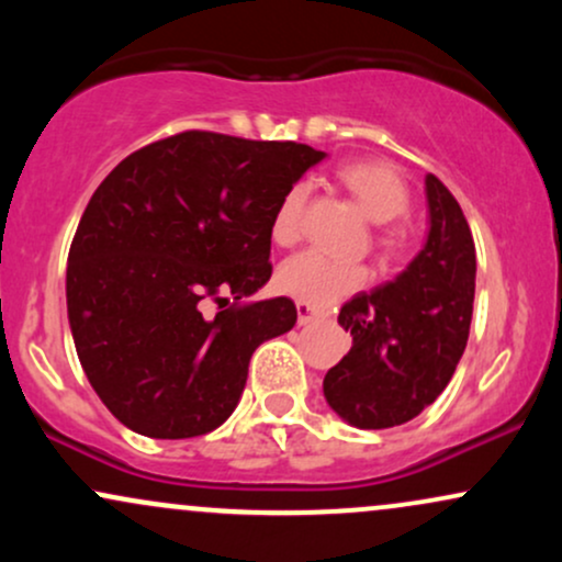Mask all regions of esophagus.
Segmentation results:
<instances>
[{"instance_id": "34e87169", "label": "esophagus", "mask_w": 562, "mask_h": 562, "mask_svg": "<svg viewBox=\"0 0 562 562\" xmlns=\"http://www.w3.org/2000/svg\"><path fill=\"white\" fill-rule=\"evenodd\" d=\"M295 312H299V325H308V322H314V319H319V308H314L312 303H303V301H299L295 303Z\"/></svg>"}]
</instances>
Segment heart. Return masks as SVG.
Segmentation results:
<instances>
[{"label":"heart","instance_id":"b5f03b06","mask_svg":"<svg viewBox=\"0 0 562 562\" xmlns=\"http://www.w3.org/2000/svg\"><path fill=\"white\" fill-rule=\"evenodd\" d=\"M338 179L351 192L370 222L389 224L409 209V190H406L404 177L385 160H351V164L340 166ZM306 200L308 187L303 182L293 184L282 195L272 216V237L277 245L288 248V245L301 240ZM380 245L389 254H396V250L404 248V232L385 229L380 235ZM367 280H370V272L364 267L330 259L319 250H303V254L290 256L277 272V285H280L282 293L293 295L303 303H312V306H330L344 295H351L359 288H364Z\"/></svg>","mask_w":562,"mask_h":562}]
</instances>
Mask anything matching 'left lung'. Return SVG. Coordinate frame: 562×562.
I'll return each instance as SVG.
<instances>
[{"label": "left lung", "mask_w": 562, "mask_h": 562, "mask_svg": "<svg viewBox=\"0 0 562 562\" xmlns=\"http://www.w3.org/2000/svg\"><path fill=\"white\" fill-rule=\"evenodd\" d=\"M428 237L396 280L344 303L351 351L325 375V398L362 430L409 423L447 389L468 346L475 243L454 195L425 177Z\"/></svg>", "instance_id": "8db88e82"}]
</instances>
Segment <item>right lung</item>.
I'll list each match as a JSON object with an SVG mask.
<instances>
[{
  "label": "right lung",
  "instance_id": "obj_1",
  "mask_svg": "<svg viewBox=\"0 0 562 562\" xmlns=\"http://www.w3.org/2000/svg\"><path fill=\"white\" fill-rule=\"evenodd\" d=\"M325 153L299 142L182 132L121 160L68 254L66 299L89 383L128 430L211 434L240 402L248 362L288 333L295 303H240L272 277V216ZM236 303L205 321L199 303Z\"/></svg>",
  "mask_w": 562,
  "mask_h": 562
}]
</instances>
